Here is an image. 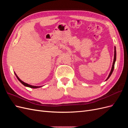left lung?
Wrapping results in <instances>:
<instances>
[{
    "instance_id": "obj_1",
    "label": "left lung",
    "mask_w": 128,
    "mask_h": 128,
    "mask_svg": "<svg viewBox=\"0 0 128 128\" xmlns=\"http://www.w3.org/2000/svg\"><path fill=\"white\" fill-rule=\"evenodd\" d=\"M116 48H114V61H113V65H112V69L110 70V73L109 75H108L107 78L106 79V80H107L108 78H110V75H112V72H113V70H114V65H115V61H116Z\"/></svg>"
}]
</instances>
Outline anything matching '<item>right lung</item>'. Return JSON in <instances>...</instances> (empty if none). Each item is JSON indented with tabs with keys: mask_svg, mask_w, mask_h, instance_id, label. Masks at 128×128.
<instances>
[{
	"mask_svg": "<svg viewBox=\"0 0 128 128\" xmlns=\"http://www.w3.org/2000/svg\"><path fill=\"white\" fill-rule=\"evenodd\" d=\"M15 75H16V77H17V78L18 79V80L20 81V82L24 85V86H27V87H29V88H40V87H42V86H31V85H29V84H27V83H24V82H23L22 80H21L20 78H18V76L16 75V74L15 73Z\"/></svg>",
	"mask_w": 128,
	"mask_h": 128,
	"instance_id": "right-lung-1",
	"label": "right lung"
}]
</instances>
